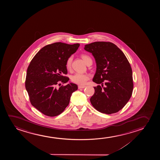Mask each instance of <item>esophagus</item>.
Segmentation results:
<instances>
[{
    "mask_svg": "<svg viewBox=\"0 0 160 160\" xmlns=\"http://www.w3.org/2000/svg\"><path fill=\"white\" fill-rule=\"evenodd\" d=\"M85 88V86H78V88L80 89V88Z\"/></svg>",
    "mask_w": 160,
    "mask_h": 160,
    "instance_id": "obj_1",
    "label": "esophagus"
}]
</instances>
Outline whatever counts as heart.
Segmentation results:
<instances>
[{"label": "heart", "mask_w": 160, "mask_h": 160, "mask_svg": "<svg viewBox=\"0 0 160 160\" xmlns=\"http://www.w3.org/2000/svg\"><path fill=\"white\" fill-rule=\"evenodd\" d=\"M81 57L86 64L88 63V62L91 59L90 57L86 55H82ZM72 59V57H69L66 62V68L68 69H69L71 67ZM89 79H90L89 75L86 74H81V73H75L71 77V80L72 82L80 85H85Z\"/></svg>", "instance_id": "heart-1"}]
</instances>
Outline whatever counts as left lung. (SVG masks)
Listing matches in <instances>:
<instances>
[{
    "mask_svg": "<svg viewBox=\"0 0 160 160\" xmlns=\"http://www.w3.org/2000/svg\"><path fill=\"white\" fill-rule=\"evenodd\" d=\"M84 49L92 53L96 63L93 81L101 84L94 87L91 103L102 113L118 112L127 104L133 92L132 70L129 62L122 51L110 42H94L85 45Z\"/></svg>",
    "mask_w": 160,
    "mask_h": 160,
    "instance_id": "1",
    "label": "left lung"
}]
</instances>
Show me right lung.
<instances>
[{"mask_svg":"<svg viewBox=\"0 0 160 160\" xmlns=\"http://www.w3.org/2000/svg\"><path fill=\"white\" fill-rule=\"evenodd\" d=\"M80 44L61 42L48 45L33 57L27 72L25 86L32 105L46 116L61 114L68 106L78 86L70 82L58 88L60 82L67 83L69 78L66 62L79 48Z\"/></svg>","mask_w":160,"mask_h":160,"instance_id":"obj_1","label":"right lung"}]
</instances>
